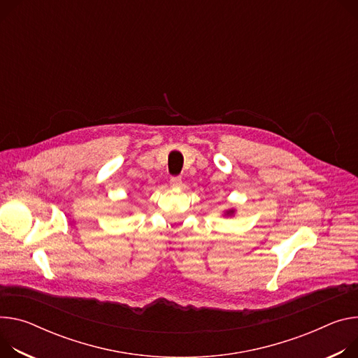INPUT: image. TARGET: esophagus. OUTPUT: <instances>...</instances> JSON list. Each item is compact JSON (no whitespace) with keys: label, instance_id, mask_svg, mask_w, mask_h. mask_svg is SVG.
Returning <instances> with one entry per match:
<instances>
[{"label":"esophagus","instance_id":"obj_1","mask_svg":"<svg viewBox=\"0 0 358 358\" xmlns=\"http://www.w3.org/2000/svg\"><path fill=\"white\" fill-rule=\"evenodd\" d=\"M170 185H171L173 188H180V187L182 185V181H181L180 177H173V178L170 180Z\"/></svg>","mask_w":358,"mask_h":358}]
</instances>
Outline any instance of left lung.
<instances>
[{"mask_svg": "<svg viewBox=\"0 0 358 358\" xmlns=\"http://www.w3.org/2000/svg\"><path fill=\"white\" fill-rule=\"evenodd\" d=\"M236 214V208H230V210H225L224 211V215L225 217H233Z\"/></svg>", "mask_w": 358, "mask_h": 358, "instance_id": "left-lung-1", "label": "left lung"}]
</instances>
